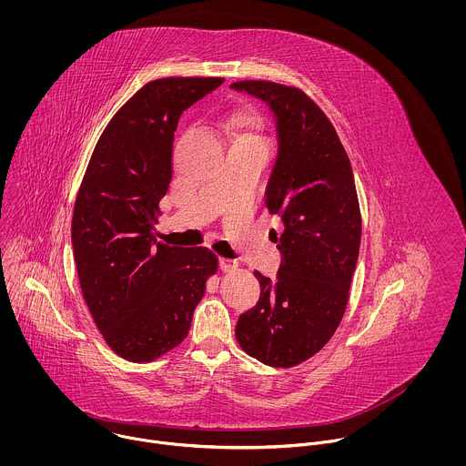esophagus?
I'll use <instances>...</instances> for the list:
<instances>
[{"mask_svg":"<svg viewBox=\"0 0 466 466\" xmlns=\"http://www.w3.org/2000/svg\"><path fill=\"white\" fill-rule=\"evenodd\" d=\"M238 268V262L237 260H228V258H220V270L224 272H233Z\"/></svg>","mask_w":466,"mask_h":466,"instance_id":"esophagus-1","label":"esophagus"}]
</instances>
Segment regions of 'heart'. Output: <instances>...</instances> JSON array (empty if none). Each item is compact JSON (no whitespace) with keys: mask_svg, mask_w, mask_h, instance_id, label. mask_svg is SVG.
<instances>
[{"mask_svg":"<svg viewBox=\"0 0 466 466\" xmlns=\"http://www.w3.org/2000/svg\"><path fill=\"white\" fill-rule=\"evenodd\" d=\"M228 133L233 136V143H266L264 120L257 113H235L226 122Z\"/></svg>","mask_w":466,"mask_h":466,"instance_id":"1","label":"heart"}]
</instances>
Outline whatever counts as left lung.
<instances>
[{
    "label": "left lung",
    "instance_id": "1",
    "mask_svg": "<svg viewBox=\"0 0 466 466\" xmlns=\"http://www.w3.org/2000/svg\"><path fill=\"white\" fill-rule=\"evenodd\" d=\"M268 104L278 159L266 206L283 231L278 278L260 272L257 307L238 318L240 348L272 368H292L332 339L348 299L360 246V208L348 154L319 106L299 87L268 80L231 84Z\"/></svg>",
    "mask_w": 466,
    "mask_h": 466
}]
</instances>
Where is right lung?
I'll use <instances>...</instances> for the list:
<instances>
[{
    "label": "right lung",
    "instance_id": "right-lung-1",
    "mask_svg": "<svg viewBox=\"0 0 466 466\" xmlns=\"http://www.w3.org/2000/svg\"><path fill=\"white\" fill-rule=\"evenodd\" d=\"M222 76L147 82L96 141L75 200L73 257L84 301L109 348L150 362L181 344L218 258L208 248L156 242L159 200L172 181V145L185 109Z\"/></svg>",
    "mask_w": 466,
    "mask_h": 466
}]
</instances>
